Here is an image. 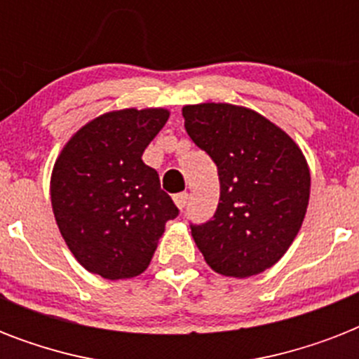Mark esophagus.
I'll return each instance as SVG.
<instances>
[{"mask_svg":"<svg viewBox=\"0 0 359 359\" xmlns=\"http://www.w3.org/2000/svg\"><path fill=\"white\" fill-rule=\"evenodd\" d=\"M173 199H175V205H177L180 210H182V208H186V205H188V194H186V191H182V194H177Z\"/></svg>","mask_w":359,"mask_h":359,"instance_id":"34e87169","label":"esophagus"}]
</instances>
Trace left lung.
I'll return each mask as SVG.
<instances>
[{"mask_svg":"<svg viewBox=\"0 0 359 359\" xmlns=\"http://www.w3.org/2000/svg\"><path fill=\"white\" fill-rule=\"evenodd\" d=\"M184 128L218 168L219 203L191 224L205 261L222 276L264 272L289 250L309 203V168L300 147L253 109L233 104L184 106Z\"/></svg>","mask_w":359,"mask_h":359,"instance_id":"1","label":"left lung"}]
</instances>
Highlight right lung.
I'll use <instances>...</instances> for the list:
<instances>
[{
	"label": "right lung",
	"mask_w": 359,
	"mask_h": 359,
	"mask_svg": "<svg viewBox=\"0 0 359 359\" xmlns=\"http://www.w3.org/2000/svg\"><path fill=\"white\" fill-rule=\"evenodd\" d=\"M169 111L121 109L76 132L55 160L52 208L65 242L81 266L106 279L140 276L149 266L165 222L179 216L141 156Z\"/></svg>",
	"instance_id": "right-lung-1"
}]
</instances>
